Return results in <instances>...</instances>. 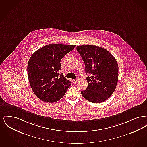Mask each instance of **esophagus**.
<instances>
[{"label": "esophagus", "mask_w": 147, "mask_h": 147, "mask_svg": "<svg viewBox=\"0 0 147 147\" xmlns=\"http://www.w3.org/2000/svg\"><path fill=\"white\" fill-rule=\"evenodd\" d=\"M77 82H78V79H73V83L76 84V83H77Z\"/></svg>", "instance_id": "esophagus-1"}]
</instances>
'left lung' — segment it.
Returning <instances> with one entry per match:
<instances>
[{
    "instance_id": "8db88e82",
    "label": "left lung",
    "mask_w": 147,
    "mask_h": 147,
    "mask_svg": "<svg viewBox=\"0 0 147 147\" xmlns=\"http://www.w3.org/2000/svg\"><path fill=\"white\" fill-rule=\"evenodd\" d=\"M85 63L88 87L82 96L92 103H100L110 97L119 79V66L115 57L106 49L95 45L76 47Z\"/></svg>"
}]
</instances>
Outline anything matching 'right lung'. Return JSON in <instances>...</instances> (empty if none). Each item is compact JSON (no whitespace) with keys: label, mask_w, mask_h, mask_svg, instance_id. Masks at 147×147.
I'll return each instance as SVG.
<instances>
[{"label":"right lung","mask_w":147,"mask_h":147,"mask_svg":"<svg viewBox=\"0 0 147 147\" xmlns=\"http://www.w3.org/2000/svg\"><path fill=\"white\" fill-rule=\"evenodd\" d=\"M76 45L49 44L37 50L29 59L28 74L30 86L43 101L53 103L63 98L71 82L60 75L61 61Z\"/></svg>","instance_id":"add662e5"}]
</instances>
